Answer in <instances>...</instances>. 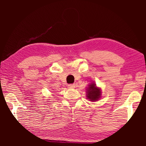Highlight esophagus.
I'll list each match as a JSON object with an SVG mask.
<instances>
[{
	"label": "esophagus",
	"instance_id": "obj_1",
	"mask_svg": "<svg viewBox=\"0 0 146 146\" xmlns=\"http://www.w3.org/2000/svg\"><path fill=\"white\" fill-rule=\"evenodd\" d=\"M68 88H70V89H73V88H75V84H69L68 86Z\"/></svg>",
	"mask_w": 146,
	"mask_h": 146
}]
</instances>
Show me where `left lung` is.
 <instances>
[{"mask_svg": "<svg viewBox=\"0 0 146 146\" xmlns=\"http://www.w3.org/2000/svg\"><path fill=\"white\" fill-rule=\"evenodd\" d=\"M101 91L96 86L94 83H91L89 85L87 89V97L91 101H96L100 97Z\"/></svg>", "mask_w": 146, "mask_h": 146, "instance_id": "1", "label": "left lung"}]
</instances>
